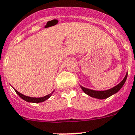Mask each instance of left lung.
I'll return each instance as SVG.
<instances>
[{"label":"left lung","mask_w":135,"mask_h":135,"mask_svg":"<svg viewBox=\"0 0 135 135\" xmlns=\"http://www.w3.org/2000/svg\"><path fill=\"white\" fill-rule=\"evenodd\" d=\"M127 76H128V74H126L125 78L123 79V81L120 84H118L117 86H114V88H111V89H109V90H103V91H98V90H90V89H88V88H86L83 86H81V88L82 89L83 91L86 93L88 95H90V97H93V98H98V99H105V98H107L109 97H110L111 95H112L113 94H115L116 93H117L118 90H120V88H122V86H123V84H125L126 81V79H127Z\"/></svg>","instance_id":"8db88e82"}]
</instances>
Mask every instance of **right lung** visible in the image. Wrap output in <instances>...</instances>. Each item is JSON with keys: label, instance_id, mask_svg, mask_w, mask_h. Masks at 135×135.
<instances>
[{"label": "right lung", "instance_id": "right-lung-1", "mask_svg": "<svg viewBox=\"0 0 135 135\" xmlns=\"http://www.w3.org/2000/svg\"><path fill=\"white\" fill-rule=\"evenodd\" d=\"M15 92L17 93V95H19L20 98H21L23 100H26V101H27V102H35V103H38V102H44L45 100H47L48 98H50L51 95H52L53 92L51 93H50V94L47 95H46V96L45 97H42V98H31V97H28V96H26V95H23V94H21V93H20L19 92H18L17 90H15Z\"/></svg>", "mask_w": 135, "mask_h": 135}]
</instances>
